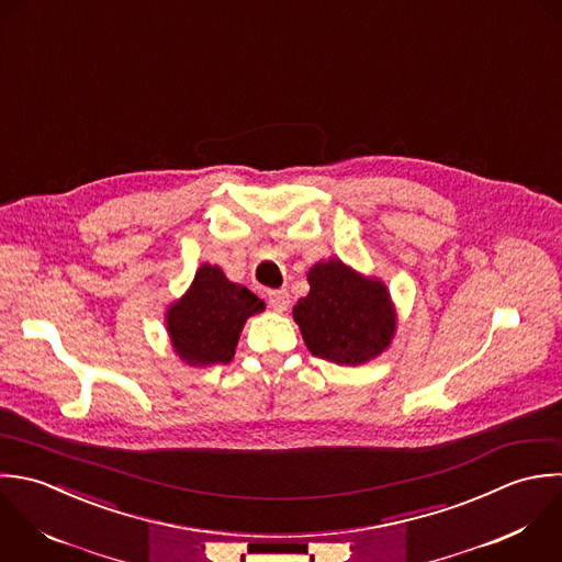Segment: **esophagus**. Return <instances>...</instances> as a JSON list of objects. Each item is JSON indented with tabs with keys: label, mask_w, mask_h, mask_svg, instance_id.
I'll list each match as a JSON object with an SVG mask.
<instances>
[{
	"label": "esophagus",
	"mask_w": 562,
	"mask_h": 562,
	"mask_svg": "<svg viewBox=\"0 0 562 562\" xmlns=\"http://www.w3.org/2000/svg\"><path fill=\"white\" fill-rule=\"evenodd\" d=\"M267 300H269V306L273 308V311H278V313H284L286 308H289V304H291V300H289V293L282 289V291H269L267 293Z\"/></svg>",
	"instance_id": "obj_1"
}]
</instances>
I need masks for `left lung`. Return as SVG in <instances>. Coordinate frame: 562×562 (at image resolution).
I'll list each match as a JSON object with an SVG mask.
<instances>
[{
	"instance_id": "8db88e82",
	"label": "left lung",
	"mask_w": 562,
	"mask_h": 562,
	"mask_svg": "<svg viewBox=\"0 0 562 562\" xmlns=\"http://www.w3.org/2000/svg\"><path fill=\"white\" fill-rule=\"evenodd\" d=\"M308 282L311 291L293 306V317L315 357L359 366L390 346L396 315L379 280H368L333 258L317 262Z\"/></svg>"
}]
</instances>
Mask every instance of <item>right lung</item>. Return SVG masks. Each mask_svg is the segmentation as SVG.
Listing matches in <instances>:
<instances>
[{
  "label": "right lung",
  "mask_w": 562,
  "mask_h": 562,
  "mask_svg": "<svg viewBox=\"0 0 562 562\" xmlns=\"http://www.w3.org/2000/svg\"><path fill=\"white\" fill-rule=\"evenodd\" d=\"M265 302L247 286L229 282L218 267L203 265L190 291L172 304L166 324L177 355L192 366L229 363L247 317Z\"/></svg>",
  "instance_id": "right-lung-1"
}]
</instances>
